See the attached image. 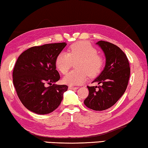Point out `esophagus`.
<instances>
[{"mask_svg":"<svg viewBox=\"0 0 148 148\" xmlns=\"http://www.w3.org/2000/svg\"><path fill=\"white\" fill-rule=\"evenodd\" d=\"M78 87H73V86H69V89H71V90H77Z\"/></svg>","mask_w":148,"mask_h":148,"instance_id":"34e87169","label":"esophagus"}]
</instances>
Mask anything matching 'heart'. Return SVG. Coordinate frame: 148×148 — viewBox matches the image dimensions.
<instances>
[{"instance_id": "obj_1", "label": "heart", "mask_w": 148, "mask_h": 148, "mask_svg": "<svg viewBox=\"0 0 148 148\" xmlns=\"http://www.w3.org/2000/svg\"><path fill=\"white\" fill-rule=\"evenodd\" d=\"M73 62H77V70L69 73L63 78L65 84L78 85L87 79V75L94 77L101 72L104 64L101 56L97 55V51L92 45L86 42L73 44L69 52H61L56 59V67L62 74H66Z\"/></svg>"}]
</instances>
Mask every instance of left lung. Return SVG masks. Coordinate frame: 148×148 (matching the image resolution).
<instances>
[{"label":"left lung","instance_id":"left-lung-1","mask_svg":"<svg viewBox=\"0 0 148 148\" xmlns=\"http://www.w3.org/2000/svg\"><path fill=\"white\" fill-rule=\"evenodd\" d=\"M106 58L103 71L93 81L99 86H88V95L84 101L87 107L101 111L112 106L120 99L128 86L130 68L123 51L112 43L99 41Z\"/></svg>","mask_w":148,"mask_h":148}]
</instances>
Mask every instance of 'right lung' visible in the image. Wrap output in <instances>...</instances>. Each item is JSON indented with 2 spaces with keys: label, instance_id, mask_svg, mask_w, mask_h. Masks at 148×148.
I'll return each instance as SVG.
<instances>
[{
  "label": "right lung",
  "instance_id": "add662e5",
  "mask_svg": "<svg viewBox=\"0 0 148 148\" xmlns=\"http://www.w3.org/2000/svg\"><path fill=\"white\" fill-rule=\"evenodd\" d=\"M66 45L62 42L32 47L18 58L13 70V84L28 110L46 114L60 106L68 87L55 84L60 79L56 59Z\"/></svg>",
  "mask_w": 148,
  "mask_h": 148
}]
</instances>
